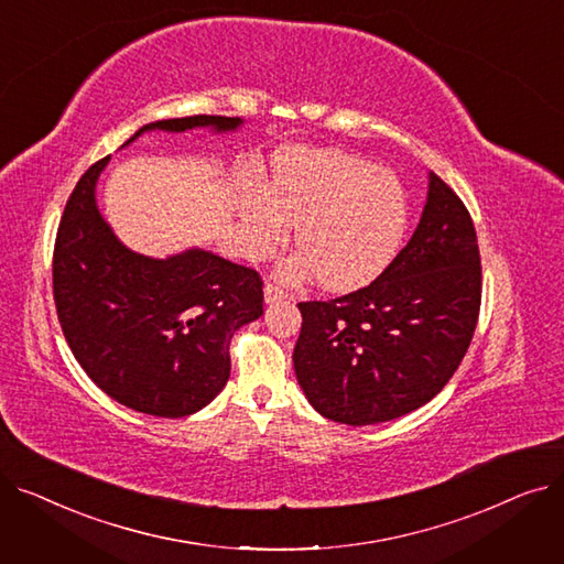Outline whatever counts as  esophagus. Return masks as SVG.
Segmentation results:
<instances>
[{
	"instance_id": "1",
	"label": "esophagus",
	"mask_w": 564,
	"mask_h": 564,
	"mask_svg": "<svg viewBox=\"0 0 564 564\" xmlns=\"http://www.w3.org/2000/svg\"><path fill=\"white\" fill-rule=\"evenodd\" d=\"M285 297H288V292H283L281 285H276V283H267V285H264V302H267V304L281 302V300H285Z\"/></svg>"
}]
</instances>
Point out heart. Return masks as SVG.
<instances>
[{"mask_svg": "<svg viewBox=\"0 0 564 564\" xmlns=\"http://www.w3.org/2000/svg\"><path fill=\"white\" fill-rule=\"evenodd\" d=\"M247 249L270 256L297 224V247L283 272L313 276L329 290L375 281L400 253L411 221L409 192L377 164L336 151L292 148L272 166L270 192H253L245 207Z\"/></svg>", "mask_w": 564, "mask_h": 564, "instance_id": "1", "label": "heart"}]
</instances>
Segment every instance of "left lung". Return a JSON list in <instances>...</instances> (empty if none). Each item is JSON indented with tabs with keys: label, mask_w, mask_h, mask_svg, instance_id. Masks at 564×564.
Wrapping results in <instances>:
<instances>
[{
	"label": "left lung",
	"mask_w": 564,
	"mask_h": 564,
	"mask_svg": "<svg viewBox=\"0 0 564 564\" xmlns=\"http://www.w3.org/2000/svg\"><path fill=\"white\" fill-rule=\"evenodd\" d=\"M482 300L478 235L462 198L430 173L406 247L370 285L300 302L294 372L324 419L375 425L427 404L459 368Z\"/></svg>",
	"instance_id": "obj_1"
}]
</instances>
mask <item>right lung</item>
<instances>
[{
	"label": "right lung",
	"instance_id": "add662e5",
	"mask_svg": "<svg viewBox=\"0 0 564 564\" xmlns=\"http://www.w3.org/2000/svg\"><path fill=\"white\" fill-rule=\"evenodd\" d=\"M240 126L242 118L228 116L169 118L143 126L128 143L148 130L232 132ZM107 162L102 158L79 177L58 221L56 315L98 389L148 416L183 419L226 387L232 334L262 315V279L203 249L160 260L118 242L96 205Z\"/></svg>",
	"mask_w": 564,
	"mask_h": 564
}]
</instances>
